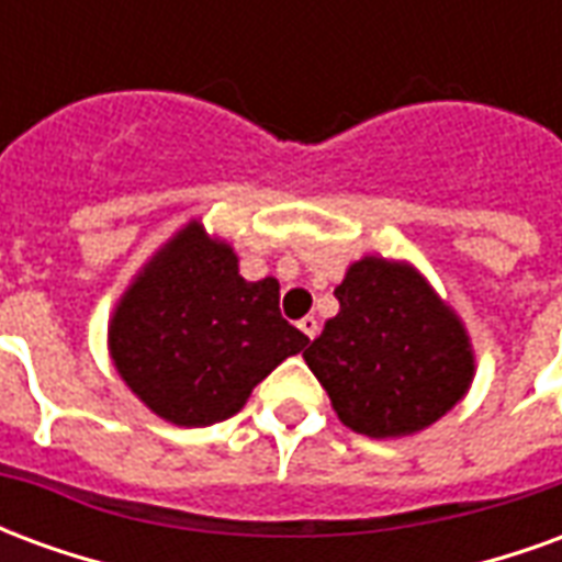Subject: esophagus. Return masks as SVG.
Returning <instances> with one entry per match:
<instances>
[{"instance_id": "obj_1", "label": "esophagus", "mask_w": 562, "mask_h": 562, "mask_svg": "<svg viewBox=\"0 0 562 562\" xmlns=\"http://www.w3.org/2000/svg\"><path fill=\"white\" fill-rule=\"evenodd\" d=\"M297 328L304 330V334H306V337H310V340H316V334H318L316 316H304V318H301V322H297Z\"/></svg>"}]
</instances>
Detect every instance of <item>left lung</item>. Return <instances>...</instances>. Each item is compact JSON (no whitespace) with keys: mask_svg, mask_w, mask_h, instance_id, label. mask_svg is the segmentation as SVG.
Wrapping results in <instances>:
<instances>
[{"mask_svg":"<svg viewBox=\"0 0 562 562\" xmlns=\"http://www.w3.org/2000/svg\"><path fill=\"white\" fill-rule=\"evenodd\" d=\"M334 294L340 313L304 361L349 430L413 436L467 397L475 376L467 325L409 261L358 258Z\"/></svg>","mask_w":562,"mask_h":562,"instance_id":"1","label":"left lung"}]
</instances>
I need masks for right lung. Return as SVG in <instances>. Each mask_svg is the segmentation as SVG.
I'll return each mask as SVG.
<instances>
[{"label":"right lung","instance_id":"right-lung-1","mask_svg":"<svg viewBox=\"0 0 562 562\" xmlns=\"http://www.w3.org/2000/svg\"><path fill=\"white\" fill-rule=\"evenodd\" d=\"M310 337L280 316V282L240 277L237 252L189 220L120 294L108 352L128 391L177 427H210L246 406Z\"/></svg>","mask_w":562,"mask_h":562}]
</instances>
